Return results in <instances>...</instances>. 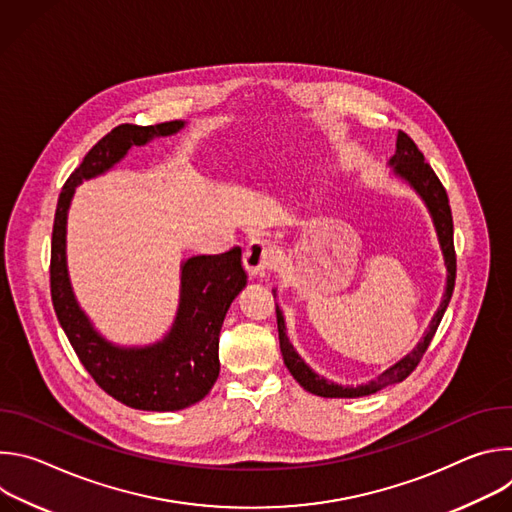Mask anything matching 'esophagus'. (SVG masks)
I'll return each instance as SVG.
<instances>
[{"label":"esophagus","instance_id":"obj_1","mask_svg":"<svg viewBox=\"0 0 512 512\" xmlns=\"http://www.w3.org/2000/svg\"><path fill=\"white\" fill-rule=\"evenodd\" d=\"M275 261L273 245L265 239H253L243 253V263L251 275H263Z\"/></svg>","mask_w":512,"mask_h":512}]
</instances>
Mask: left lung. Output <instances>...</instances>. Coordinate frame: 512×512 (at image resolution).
I'll return each instance as SVG.
<instances>
[{"instance_id":"8db88e82","label":"left lung","mask_w":512,"mask_h":512,"mask_svg":"<svg viewBox=\"0 0 512 512\" xmlns=\"http://www.w3.org/2000/svg\"><path fill=\"white\" fill-rule=\"evenodd\" d=\"M391 164L395 168V174H399L403 180H407L419 192V196L425 200V204H427V208H429V212L433 216V225H435L437 237H440V245H442L446 267H448L446 296H444V302H442L440 310H437L435 318L431 320L427 334L419 342V346L409 356L399 360L395 367L385 371L379 379L371 381L369 385H360V387H340V385L328 383L320 375L312 373L308 364L296 354L294 346L289 344V340L285 336L283 316H281L279 308H275L277 332H279V348H281V356H283L285 367L289 369V373L294 375V379L306 391H310L314 395H320V397H338V399L362 397V395H371V393H377V391H381V389H385L389 385L405 381L417 369V364L421 362V358H423L431 338L437 332V326H440V322L444 318V312H446V308H448V304L452 300V294H454V285H456V249H454V218H452V208H450L448 192H446L444 184L440 182V178H437V174L433 172V168L425 162V158L419 152L415 141L405 131H401V129H399V135H397V152L391 158Z\"/></svg>"}]
</instances>
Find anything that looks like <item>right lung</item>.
I'll return each mask as SVG.
<instances>
[{"mask_svg": "<svg viewBox=\"0 0 512 512\" xmlns=\"http://www.w3.org/2000/svg\"><path fill=\"white\" fill-rule=\"evenodd\" d=\"M184 123H123L99 139L58 196L50 245V296L56 318L95 383L113 399L143 411H176L208 395L218 379V336L231 302L247 283L241 249L196 255L182 265V302L176 326L156 346L121 350L105 342L79 310L66 275L64 227L75 186L103 174L131 145L176 133Z\"/></svg>", "mask_w": 512, "mask_h": 512, "instance_id": "1", "label": "right lung"}]
</instances>
